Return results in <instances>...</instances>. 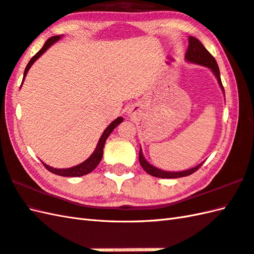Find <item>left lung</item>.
<instances>
[{
	"instance_id": "1",
	"label": "left lung",
	"mask_w": 254,
	"mask_h": 254,
	"mask_svg": "<svg viewBox=\"0 0 254 254\" xmlns=\"http://www.w3.org/2000/svg\"><path fill=\"white\" fill-rule=\"evenodd\" d=\"M186 59L189 62L197 63V64H199V65L207 66L212 69L213 73L215 74V76H216L218 79L220 87H222V89L224 90V86L222 84V79H220V76H219V68H218L216 60H215V58L206 50V48H205L201 44V41L197 40L196 38H194L192 36L189 37V46H188V50L186 52ZM138 159H139V164H141L142 168L146 171L147 174H149L150 176H154V177H158V178H168V179H171V178H181V177L190 176L193 174V172H195L199 168V167L203 165V164H199L192 169L181 171V172H169V171H164V170H160L158 168H155L154 166L149 165L143 157L141 149H139Z\"/></svg>"
}]
</instances>
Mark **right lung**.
Returning <instances> with one entry per match:
<instances>
[{"instance_id":"right-lung-1","label":"right lung","mask_w":254,"mask_h":254,"mask_svg":"<svg viewBox=\"0 0 254 254\" xmlns=\"http://www.w3.org/2000/svg\"><path fill=\"white\" fill-rule=\"evenodd\" d=\"M59 39H60V36H55V37L49 38V39L46 41V44L44 45V47H42L41 49L38 51L36 55L30 59V61L28 62V64H27V66L25 68L23 82H24V79L26 77L27 72H28V69L30 68V66L32 65V64H34V62L42 55V53L46 52V50L48 49V48H49L51 45L55 44V42H57ZM23 82H21V84H23ZM122 121H123L122 118H118V119H116L115 121L110 123V126L106 128L104 133H102V135H101V137L99 139L98 145H97L95 152L91 154L90 157L87 160H85L84 163L79 164V165L75 166V167H72V168H67V169H57V168H52V167L47 166L44 163H42V164H44V166L46 167V168L49 170L50 172H52V174L58 175V176H62V177H80V176H84V175L89 174V172L93 171L100 163V160L102 158V154H104V146H105L106 139L108 138V136L110 135V133L113 130H115V127L117 126H119V124H120Z\"/></svg>"}]
</instances>
